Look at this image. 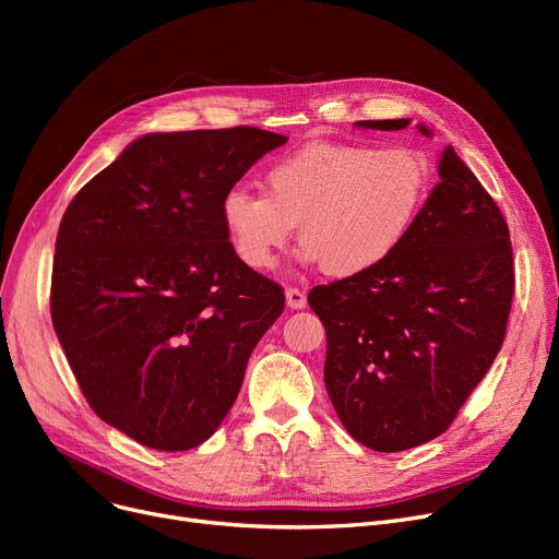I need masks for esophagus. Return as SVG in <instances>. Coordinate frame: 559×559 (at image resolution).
I'll return each instance as SVG.
<instances>
[{"instance_id":"34e87169","label":"esophagus","mask_w":559,"mask_h":559,"mask_svg":"<svg viewBox=\"0 0 559 559\" xmlns=\"http://www.w3.org/2000/svg\"><path fill=\"white\" fill-rule=\"evenodd\" d=\"M285 304H287V308H292V310L306 308V304H308L306 292L299 289V287H287V292H285Z\"/></svg>"}]
</instances>
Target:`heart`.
Here are the masks:
<instances>
[{"label":"heart","instance_id":"1","mask_svg":"<svg viewBox=\"0 0 559 559\" xmlns=\"http://www.w3.org/2000/svg\"><path fill=\"white\" fill-rule=\"evenodd\" d=\"M430 190V167L415 146L310 144L264 171V192L230 188L219 203L235 255L272 270L299 224L308 262L335 278L385 264L409 238Z\"/></svg>","mask_w":559,"mask_h":559}]
</instances>
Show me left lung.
<instances>
[{"instance_id": "left-lung-1", "label": "left lung", "mask_w": 559, "mask_h": 559, "mask_svg": "<svg viewBox=\"0 0 559 559\" xmlns=\"http://www.w3.org/2000/svg\"><path fill=\"white\" fill-rule=\"evenodd\" d=\"M358 124L396 131L409 122ZM437 176L413 233L385 264L308 295L326 329L324 380L335 413L350 437L380 453L447 432L508 331V222L451 144Z\"/></svg>"}]
</instances>
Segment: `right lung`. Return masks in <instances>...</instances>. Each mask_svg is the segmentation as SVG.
<instances>
[{"instance_id":"right-lung-1","label":"right lung","mask_w":559,"mask_h":559,"mask_svg":"<svg viewBox=\"0 0 559 559\" xmlns=\"http://www.w3.org/2000/svg\"><path fill=\"white\" fill-rule=\"evenodd\" d=\"M255 127L152 133L87 181L58 226L51 324L95 415L188 451L224 421L283 287L235 255L222 197L276 146Z\"/></svg>"}]
</instances>
